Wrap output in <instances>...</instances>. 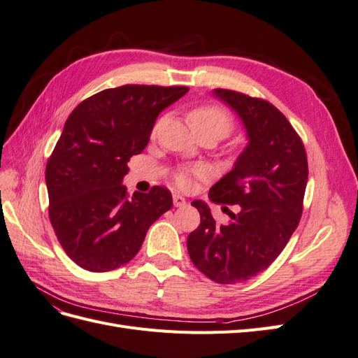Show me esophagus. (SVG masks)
Listing matches in <instances>:
<instances>
[{"label":"esophagus","instance_id":"34e87169","mask_svg":"<svg viewBox=\"0 0 358 358\" xmlns=\"http://www.w3.org/2000/svg\"><path fill=\"white\" fill-rule=\"evenodd\" d=\"M173 204H175L176 208H183V206H187V200L185 197L179 196V194H173Z\"/></svg>","mask_w":358,"mask_h":358}]
</instances>
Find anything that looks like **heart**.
Segmentation results:
<instances>
[{
	"instance_id": "b5f03b06",
	"label": "heart",
	"mask_w": 358,
	"mask_h": 358,
	"mask_svg": "<svg viewBox=\"0 0 358 358\" xmlns=\"http://www.w3.org/2000/svg\"><path fill=\"white\" fill-rule=\"evenodd\" d=\"M188 117L194 131H209L216 134L220 138L229 136L234 128V119L230 112H227L224 107L215 104L199 106L189 112ZM176 180L180 187H187L189 183L188 173H180Z\"/></svg>"
}]
</instances>
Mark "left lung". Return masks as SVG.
<instances>
[{
  "instance_id": "1",
  "label": "left lung",
  "mask_w": 358,
  "mask_h": 358,
  "mask_svg": "<svg viewBox=\"0 0 358 358\" xmlns=\"http://www.w3.org/2000/svg\"><path fill=\"white\" fill-rule=\"evenodd\" d=\"M213 94L239 115L248 146L231 171L209 191L212 201L237 204L231 221L218 225L209 206L194 200L200 225L187 241L191 262L218 284L257 276L282 252L297 229L308 183L301 138L273 104L230 90Z\"/></svg>"
}]
</instances>
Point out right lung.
Here are the masks:
<instances>
[{
  "label": "right lung",
  "instance_id": "obj_1",
  "mask_svg": "<svg viewBox=\"0 0 358 358\" xmlns=\"http://www.w3.org/2000/svg\"><path fill=\"white\" fill-rule=\"evenodd\" d=\"M187 86L124 85L83 100L70 113L46 166L49 218L66 254L90 272L133 259L145 236L173 206L152 187L128 196L127 162L146 148L158 115Z\"/></svg>",
  "mask_w": 358,
  "mask_h": 358
}]
</instances>
